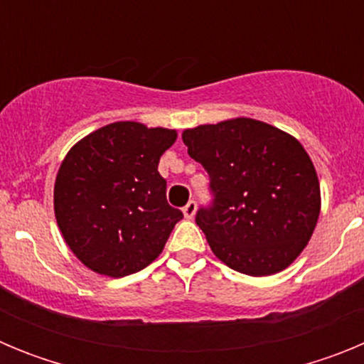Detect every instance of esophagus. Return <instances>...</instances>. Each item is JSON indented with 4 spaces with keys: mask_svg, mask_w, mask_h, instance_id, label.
Instances as JSON below:
<instances>
[{
    "mask_svg": "<svg viewBox=\"0 0 364 364\" xmlns=\"http://www.w3.org/2000/svg\"><path fill=\"white\" fill-rule=\"evenodd\" d=\"M182 211H184V217L186 218H193L195 217V213H197V202L195 200H189L188 204L182 208Z\"/></svg>",
    "mask_w": 364,
    "mask_h": 364,
    "instance_id": "esophagus-1",
    "label": "esophagus"
}]
</instances>
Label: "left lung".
Returning a JSON list of instances; mask_svg holds the SVG:
<instances>
[{"label": "left lung", "instance_id": "1", "mask_svg": "<svg viewBox=\"0 0 364 364\" xmlns=\"http://www.w3.org/2000/svg\"><path fill=\"white\" fill-rule=\"evenodd\" d=\"M213 202L197 211L211 252L252 277L282 272L306 247L321 211L319 178L291 134L253 118L186 129Z\"/></svg>", "mask_w": 364, "mask_h": 364}]
</instances>
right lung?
I'll return each mask as SVG.
<instances>
[{"mask_svg":"<svg viewBox=\"0 0 364 364\" xmlns=\"http://www.w3.org/2000/svg\"><path fill=\"white\" fill-rule=\"evenodd\" d=\"M176 131L114 122L82 138L54 184V215L70 252L92 272L125 277L162 253L184 217L159 173Z\"/></svg>","mask_w":364,"mask_h":364,"instance_id":"1","label":"right lung"}]
</instances>
